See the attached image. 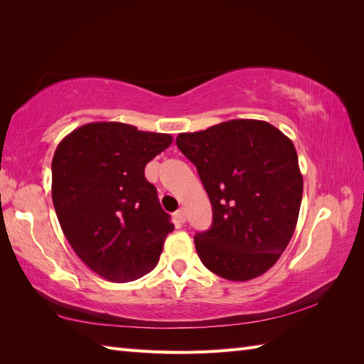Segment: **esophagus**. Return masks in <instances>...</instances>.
I'll return each mask as SVG.
<instances>
[{
	"label": "esophagus",
	"instance_id": "34e87169",
	"mask_svg": "<svg viewBox=\"0 0 364 364\" xmlns=\"http://www.w3.org/2000/svg\"><path fill=\"white\" fill-rule=\"evenodd\" d=\"M175 218H176L178 222H181V223L186 222V214H184V210H178L175 213Z\"/></svg>",
	"mask_w": 364,
	"mask_h": 364
}]
</instances>
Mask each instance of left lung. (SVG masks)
I'll return each instance as SVG.
<instances>
[{"instance_id": "1", "label": "left lung", "mask_w": 364, "mask_h": 364, "mask_svg": "<svg viewBox=\"0 0 364 364\" xmlns=\"http://www.w3.org/2000/svg\"><path fill=\"white\" fill-rule=\"evenodd\" d=\"M176 145L213 206L211 228L194 236L198 258L231 282L264 274L291 241L304 194L291 139L267 122L237 119L178 134Z\"/></svg>"}]
</instances>
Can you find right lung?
Returning a JSON list of instances; mask_svg holds the SVG:
<instances>
[{
	"instance_id": "right-lung-1",
	"label": "right lung",
	"mask_w": 364,
	"mask_h": 364,
	"mask_svg": "<svg viewBox=\"0 0 364 364\" xmlns=\"http://www.w3.org/2000/svg\"><path fill=\"white\" fill-rule=\"evenodd\" d=\"M120 122L87 123L59 142L51 196L67 241L100 277L127 283L158 264L173 223L145 166L172 144Z\"/></svg>"
}]
</instances>
